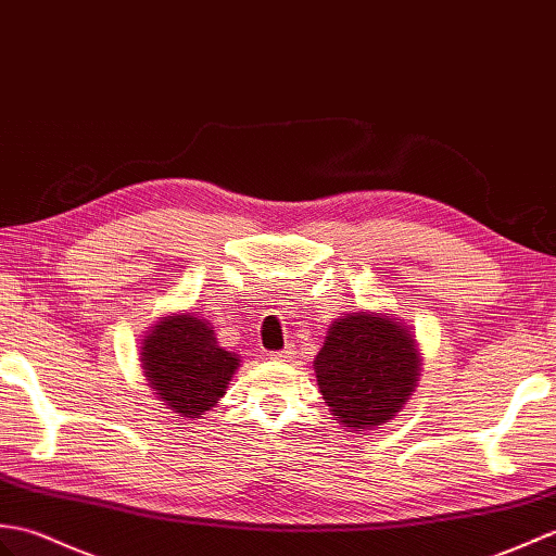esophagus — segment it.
Masks as SVG:
<instances>
[{
    "label": "esophagus",
    "instance_id": "esophagus-1",
    "mask_svg": "<svg viewBox=\"0 0 556 556\" xmlns=\"http://www.w3.org/2000/svg\"><path fill=\"white\" fill-rule=\"evenodd\" d=\"M293 355H295V348L287 345V348H283V351L273 353V359H281V363H289V359H293Z\"/></svg>",
    "mask_w": 556,
    "mask_h": 556
}]
</instances>
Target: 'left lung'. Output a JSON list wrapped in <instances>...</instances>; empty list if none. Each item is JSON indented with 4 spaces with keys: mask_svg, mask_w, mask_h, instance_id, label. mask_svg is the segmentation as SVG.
<instances>
[{
    "mask_svg": "<svg viewBox=\"0 0 556 556\" xmlns=\"http://www.w3.org/2000/svg\"><path fill=\"white\" fill-rule=\"evenodd\" d=\"M419 365L417 341L403 321L386 313H351L329 327L313 367L331 415L357 431L403 409Z\"/></svg>",
    "mask_w": 556,
    "mask_h": 556,
    "instance_id": "1",
    "label": "left lung"
}]
</instances>
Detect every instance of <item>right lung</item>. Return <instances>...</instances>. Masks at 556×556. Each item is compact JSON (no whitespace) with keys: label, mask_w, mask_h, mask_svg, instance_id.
Returning a JSON list of instances; mask_svg holds the SVG:
<instances>
[{"label":"right lung","mask_w":556,"mask_h":556,"mask_svg":"<svg viewBox=\"0 0 556 556\" xmlns=\"http://www.w3.org/2000/svg\"><path fill=\"white\" fill-rule=\"evenodd\" d=\"M141 369L177 417L199 419L225 395L239 357L217 345L211 321L191 313L163 317L141 341Z\"/></svg>","instance_id":"right-lung-1"}]
</instances>
